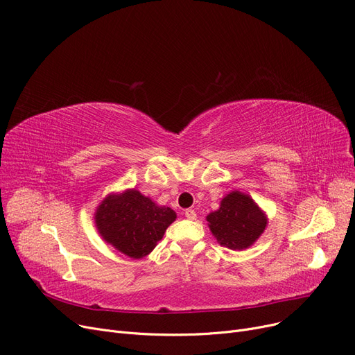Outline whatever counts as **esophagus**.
I'll return each mask as SVG.
<instances>
[{
	"label": "esophagus",
	"mask_w": 355,
	"mask_h": 355,
	"mask_svg": "<svg viewBox=\"0 0 355 355\" xmlns=\"http://www.w3.org/2000/svg\"><path fill=\"white\" fill-rule=\"evenodd\" d=\"M186 218H187V219H190V220H194V219L197 218V213H196V210H193V209H187V210H186Z\"/></svg>",
	"instance_id": "obj_1"
}]
</instances>
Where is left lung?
<instances>
[{"mask_svg": "<svg viewBox=\"0 0 355 355\" xmlns=\"http://www.w3.org/2000/svg\"><path fill=\"white\" fill-rule=\"evenodd\" d=\"M209 227L222 246L245 250L264 232L267 220L264 213L250 196L239 191L227 194L219 210L207 216Z\"/></svg>", "mask_w": 355, "mask_h": 355, "instance_id": "8db88e82", "label": "left lung"}]
</instances>
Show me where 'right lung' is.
Returning a JSON list of instances; mask_svg holds the SVG:
<instances>
[{
    "mask_svg": "<svg viewBox=\"0 0 355 355\" xmlns=\"http://www.w3.org/2000/svg\"><path fill=\"white\" fill-rule=\"evenodd\" d=\"M175 218L174 210L157 206L139 191L128 190L104 200L97 209L96 225L104 241L137 259L155 248Z\"/></svg>",
    "mask_w": 355,
    "mask_h": 355,
    "instance_id": "1",
    "label": "right lung"
}]
</instances>
